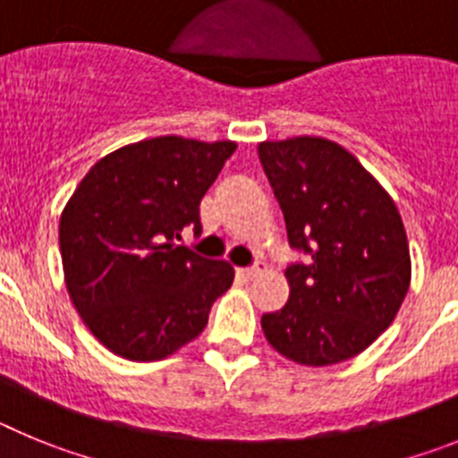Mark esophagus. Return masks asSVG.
I'll return each mask as SVG.
<instances>
[{
	"mask_svg": "<svg viewBox=\"0 0 458 458\" xmlns=\"http://www.w3.org/2000/svg\"><path fill=\"white\" fill-rule=\"evenodd\" d=\"M236 275L241 279H245V282H252L257 275H261V268H259V266H252V268H238Z\"/></svg>",
	"mask_w": 458,
	"mask_h": 458,
	"instance_id": "obj_1",
	"label": "esophagus"
}]
</instances>
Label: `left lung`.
<instances>
[{
  "label": "left lung",
  "mask_w": 458,
  "mask_h": 458,
  "mask_svg": "<svg viewBox=\"0 0 458 458\" xmlns=\"http://www.w3.org/2000/svg\"><path fill=\"white\" fill-rule=\"evenodd\" d=\"M289 245V302L261 317L277 353L326 367L362 353L394 321L411 284L406 229L390 194L335 141H261Z\"/></svg>",
  "instance_id": "left-lung-1"
}]
</instances>
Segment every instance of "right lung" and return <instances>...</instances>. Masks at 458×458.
<instances>
[{
  "mask_svg": "<svg viewBox=\"0 0 458 458\" xmlns=\"http://www.w3.org/2000/svg\"><path fill=\"white\" fill-rule=\"evenodd\" d=\"M233 141L169 135L109 153L72 192L59 222L71 301L112 353L163 360L192 342L233 282L226 261L174 245L201 232L199 204Z\"/></svg>",
  "mask_w": 458,
  "mask_h": 458,
  "instance_id": "1",
  "label": "right lung"
}]
</instances>
